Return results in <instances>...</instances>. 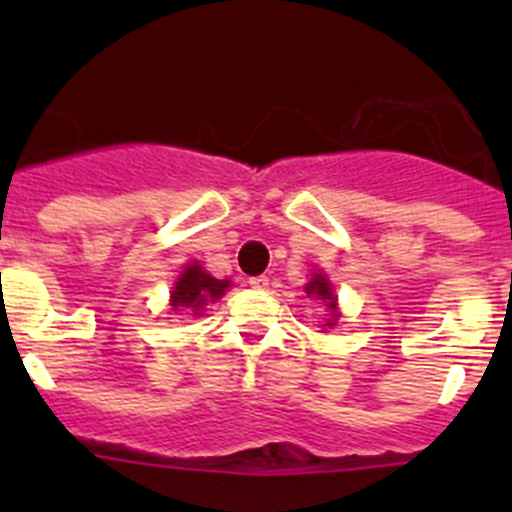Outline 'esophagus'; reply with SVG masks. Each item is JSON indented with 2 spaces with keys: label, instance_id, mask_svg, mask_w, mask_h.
<instances>
[{
  "label": "esophagus",
  "instance_id": "esophagus-1",
  "mask_svg": "<svg viewBox=\"0 0 512 512\" xmlns=\"http://www.w3.org/2000/svg\"><path fill=\"white\" fill-rule=\"evenodd\" d=\"M247 285H250L252 289H267V287H270V277H267V275L250 277V280H247Z\"/></svg>",
  "mask_w": 512,
  "mask_h": 512
}]
</instances>
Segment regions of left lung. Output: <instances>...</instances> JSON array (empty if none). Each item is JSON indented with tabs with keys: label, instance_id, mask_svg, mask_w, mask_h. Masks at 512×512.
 <instances>
[{
	"label": "left lung",
	"instance_id": "left-lung-1",
	"mask_svg": "<svg viewBox=\"0 0 512 512\" xmlns=\"http://www.w3.org/2000/svg\"><path fill=\"white\" fill-rule=\"evenodd\" d=\"M304 292H307V294H317L319 299H324V302H327V307L332 309V317H337V299H334L332 285H329V282L324 280V275L314 277V280L309 282L307 287H304Z\"/></svg>",
	"mask_w": 512,
	"mask_h": 512
}]
</instances>
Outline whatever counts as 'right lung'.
Masks as SVG:
<instances>
[{
	"mask_svg": "<svg viewBox=\"0 0 512 512\" xmlns=\"http://www.w3.org/2000/svg\"><path fill=\"white\" fill-rule=\"evenodd\" d=\"M230 287L227 280H215L213 275L203 270L200 265H188L183 275L175 282L173 294H170V304L173 309H193L195 314L205 307V302H215L225 294V289Z\"/></svg>",
	"mask_w": 512,
	"mask_h": 512,
	"instance_id": "obj_1",
	"label": "right lung"
}]
</instances>
